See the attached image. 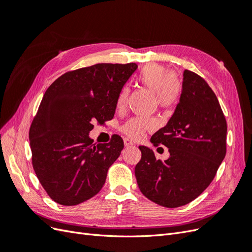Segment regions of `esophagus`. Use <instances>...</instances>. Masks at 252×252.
Wrapping results in <instances>:
<instances>
[{
    "label": "esophagus",
    "instance_id": "1",
    "mask_svg": "<svg viewBox=\"0 0 252 252\" xmlns=\"http://www.w3.org/2000/svg\"><path fill=\"white\" fill-rule=\"evenodd\" d=\"M124 145H125L126 147H129V146H133L134 143H133L132 141L129 140V139H125V140H124Z\"/></svg>",
    "mask_w": 252,
    "mask_h": 252
}]
</instances>
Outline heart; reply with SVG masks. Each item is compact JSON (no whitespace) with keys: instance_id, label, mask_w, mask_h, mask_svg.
I'll use <instances>...</instances> for the list:
<instances>
[{"instance_id":"heart-1","label":"heart","mask_w":252,"mask_h":252,"mask_svg":"<svg viewBox=\"0 0 252 252\" xmlns=\"http://www.w3.org/2000/svg\"><path fill=\"white\" fill-rule=\"evenodd\" d=\"M138 81L143 86L147 87L156 94V100L161 108H170L178 103L182 93L181 81L171 74L170 70L158 64H148L140 71ZM128 96L127 88H123L118 96L117 106L123 107ZM156 126V122L152 119L134 118L129 120L123 126V131L131 139H139L147 129Z\"/></svg>"}]
</instances>
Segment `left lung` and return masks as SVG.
<instances>
[{"mask_svg":"<svg viewBox=\"0 0 252 252\" xmlns=\"http://www.w3.org/2000/svg\"><path fill=\"white\" fill-rule=\"evenodd\" d=\"M227 123L218 97L203 78L183 73L182 94L172 117L151 136L164 145L168 159H157L140 146L134 173L141 192L158 205L175 208L196 199L209 186L226 156Z\"/></svg>","mask_w":252,"mask_h":252,"instance_id":"obj_1","label":"left lung"}]
</instances>
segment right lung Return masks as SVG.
<instances>
[{
  "mask_svg": "<svg viewBox=\"0 0 252 252\" xmlns=\"http://www.w3.org/2000/svg\"><path fill=\"white\" fill-rule=\"evenodd\" d=\"M138 65L95 64L66 72L45 93L29 130L32 166L47 194L73 206L102 189L107 171L124 148L114 134L94 144L93 123L111 120L118 96Z\"/></svg>",
  "mask_w": 252,
  "mask_h": 252,
  "instance_id": "add662e5",
  "label": "right lung"
}]
</instances>
